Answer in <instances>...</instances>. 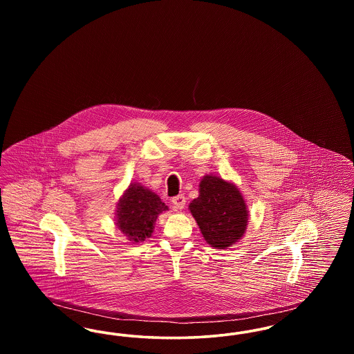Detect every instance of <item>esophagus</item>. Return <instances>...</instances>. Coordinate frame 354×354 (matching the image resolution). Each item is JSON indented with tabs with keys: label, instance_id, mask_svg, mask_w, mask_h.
<instances>
[{
	"label": "esophagus",
	"instance_id": "34e87169",
	"mask_svg": "<svg viewBox=\"0 0 354 354\" xmlns=\"http://www.w3.org/2000/svg\"><path fill=\"white\" fill-rule=\"evenodd\" d=\"M185 205V195H178L175 198H172V207L174 209H183Z\"/></svg>",
	"mask_w": 354,
	"mask_h": 354
}]
</instances>
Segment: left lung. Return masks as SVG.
<instances>
[{
    "label": "left lung",
    "mask_w": 354,
    "mask_h": 354,
    "mask_svg": "<svg viewBox=\"0 0 354 354\" xmlns=\"http://www.w3.org/2000/svg\"><path fill=\"white\" fill-rule=\"evenodd\" d=\"M188 207L204 240L214 248L225 250L245 234L248 225L245 201L234 183L220 176H203L199 196Z\"/></svg>",
    "instance_id": "8db88e82"
}]
</instances>
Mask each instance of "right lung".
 I'll return each mask as SVG.
<instances>
[{"label": "right lung", "instance_id": "obj_1", "mask_svg": "<svg viewBox=\"0 0 354 354\" xmlns=\"http://www.w3.org/2000/svg\"><path fill=\"white\" fill-rule=\"evenodd\" d=\"M169 207L149 188L131 183L117 204V227L131 243L151 237L158 215Z\"/></svg>", "mask_w": 354, "mask_h": 354}]
</instances>
